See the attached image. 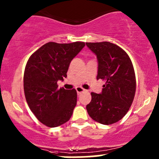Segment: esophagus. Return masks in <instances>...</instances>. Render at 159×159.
<instances>
[{"label": "esophagus", "mask_w": 159, "mask_h": 159, "mask_svg": "<svg viewBox=\"0 0 159 159\" xmlns=\"http://www.w3.org/2000/svg\"><path fill=\"white\" fill-rule=\"evenodd\" d=\"M76 89V91H77V93L79 95V94H81V93H84V92L86 91V90H84L83 88H81V87H77L75 88Z\"/></svg>", "instance_id": "1"}]
</instances>
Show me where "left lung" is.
Segmentation results:
<instances>
[{"mask_svg": "<svg viewBox=\"0 0 159 159\" xmlns=\"http://www.w3.org/2000/svg\"><path fill=\"white\" fill-rule=\"evenodd\" d=\"M86 44L97 55V79L106 82L102 93H91L87 111L94 121L111 125L127 114L134 101L136 77L133 64L128 53L115 43L103 41Z\"/></svg>", "mask_w": 159, "mask_h": 159, "instance_id": "8db88e82", "label": "left lung"}]
</instances>
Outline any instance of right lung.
I'll use <instances>...</instances> for the list:
<instances>
[{"label": "right lung", "mask_w": 159, "mask_h": 159, "mask_svg": "<svg viewBox=\"0 0 159 159\" xmlns=\"http://www.w3.org/2000/svg\"><path fill=\"white\" fill-rule=\"evenodd\" d=\"M84 42H48L31 54L24 71L25 99L38 121L55 128L70 119L77 104L75 89H58L57 81L67 77L72 59Z\"/></svg>", "instance_id": "obj_1"}]
</instances>
